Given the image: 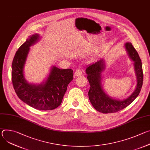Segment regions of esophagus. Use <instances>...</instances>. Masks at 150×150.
Masks as SVG:
<instances>
[{
	"label": "esophagus",
	"mask_w": 150,
	"mask_h": 150,
	"mask_svg": "<svg viewBox=\"0 0 150 150\" xmlns=\"http://www.w3.org/2000/svg\"><path fill=\"white\" fill-rule=\"evenodd\" d=\"M82 75V70L81 69H77L75 72V75L76 76H78Z\"/></svg>",
	"instance_id": "esophagus-1"
}]
</instances>
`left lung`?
I'll list each match as a JSON object with an SVG mask.
<instances>
[{
	"label": "left lung",
	"mask_w": 150,
	"mask_h": 150,
	"mask_svg": "<svg viewBox=\"0 0 150 150\" xmlns=\"http://www.w3.org/2000/svg\"><path fill=\"white\" fill-rule=\"evenodd\" d=\"M126 49L131 59L134 62L135 70L137 78V85L135 91L126 99L119 101L112 99L103 91L101 85V73L104 68L103 59L90 65L86 69L87 79L90 87L88 97L93 106L103 113H115L126 108L139 95L143 83V72L141 59L131 42L125 44Z\"/></svg>",
	"instance_id": "obj_1"
}]
</instances>
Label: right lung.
<instances>
[{
	"mask_svg": "<svg viewBox=\"0 0 150 150\" xmlns=\"http://www.w3.org/2000/svg\"><path fill=\"white\" fill-rule=\"evenodd\" d=\"M38 34L30 35L16 51L12 64V81L18 97L32 108L40 110H52L59 107L74 78L73 70L60 69L55 67L45 83H28L24 79L23 68L30 47L38 39Z\"/></svg>",
	"mask_w": 150,
	"mask_h": 150,
	"instance_id": "obj_1",
	"label": "right lung"
}]
</instances>
